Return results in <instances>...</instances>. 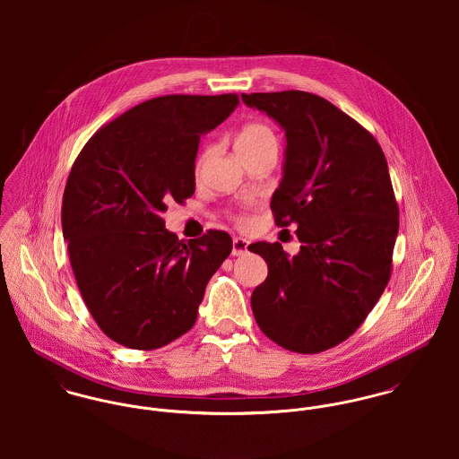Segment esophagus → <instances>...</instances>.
Returning <instances> with one entry per match:
<instances>
[{"label":"esophagus","instance_id":"1","mask_svg":"<svg viewBox=\"0 0 459 459\" xmlns=\"http://www.w3.org/2000/svg\"><path fill=\"white\" fill-rule=\"evenodd\" d=\"M247 247H249V242L242 237H235L233 238V249H231V255L233 256H244L247 253Z\"/></svg>","mask_w":459,"mask_h":459}]
</instances>
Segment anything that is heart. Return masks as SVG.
I'll return each instance as SVG.
<instances>
[{"mask_svg":"<svg viewBox=\"0 0 459 459\" xmlns=\"http://www.w3.org/2000/svg\"><path fill=\"white\" fill-rule=\"evenodd\" d=\"M264 146L277 148V137H275V132L272 131L266 124H260V122L246 126L235 139L237 150H255V148H264ZM199 164H201V157L197 159V166ZM230 217L238 226H246L249 221L244 212H230Z\"/></svg>","mask_w":459,"mask_h":459,"instance_id":"1","label":"heart"}]
</instances>
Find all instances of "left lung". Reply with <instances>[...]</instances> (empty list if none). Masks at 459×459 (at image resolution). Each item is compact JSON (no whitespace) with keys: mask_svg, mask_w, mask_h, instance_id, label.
<instances>
[{"mask_svg":"<svg viewBox=\"0 0 459 459\" xmlns=\"http://www.w3.org/2000/svg\"><path fill=\"white\" fill-rule=\"evenodd\" d=\"M286 132V164L270 208L295 226L300 253L256 242L268 275L251 297L263 333L297 353L346 341L382 297L391 273L399 208L375 135L324 97L286 90L244 93Z\"/></svg>","mask_w":459,"mask_h":459,"instance_id":"8db88e82","label":"left lung"}]
</instances>
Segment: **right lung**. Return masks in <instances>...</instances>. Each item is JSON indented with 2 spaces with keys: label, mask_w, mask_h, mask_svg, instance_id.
<instances>
[{
  "label": "right lung",
  "mask_w": 459,
  "mask_h": 459,
  "mask_svg": "<svg viewBox=\"0 0 459 459\" xmlns=\"http://www.w3.org/2000/svg\"><path fill=\"white\" fill-rule=\"evenodd\" d=\"M238 102L237 93L150 99L100 127L74 160L62 204L68 260L111 341L157 350L196 324L206 282L233 242L221 230L178 240L162 212L195 195L199 137Z\"/></svg>",
  "instance_id": "add662e5"
}]
</instances>
